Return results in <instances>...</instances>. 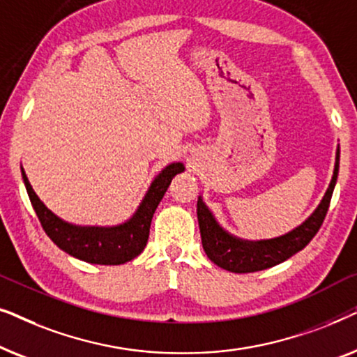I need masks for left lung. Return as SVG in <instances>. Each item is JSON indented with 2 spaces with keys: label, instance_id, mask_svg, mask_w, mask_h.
Segmentation results:
<instances>
[{
  "label": "left lung",
  "instance_id": "8db88e82",
  "mask_svg": "<svg viewBox=\"0 0 357 357\" xmlns=\"http://www.w3.org/2000/svg\"><path fill=\"white\" fill-rule=\"evenodd\" d=\"M340 169V149L336 151L335 172L331 178L330 187L326 190L324 199L315 209L314 214L307 219L304 224L296 227L286 236L270 238V241L248 242L241 238L232 237L216 222L213 214L206 208V204L198 198L197 214L199 232H202V242L206 255L213 263L224 270L232 273H253L271 268L278 263L287 260V258L302 250L315 234L319 232L324 219L328 211L331 195H333L336 178H338Z\"/></svg>",
  "mask_w": 357,
  "mask_h": 357
}]
</instances>
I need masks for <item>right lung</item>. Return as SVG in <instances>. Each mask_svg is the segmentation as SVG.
I'll return each mask as SVG.
<instances>
[{"mask_svg": "<svg viewBox=\"0 0 357 357\" xmlns=\"http://www.w3.org/2000/svg\"><path fill=\"white\" fill-rule=\"evenodd\" d=\"M183 164L180 162L167 165L151 183L135 216L115 227H81L65 222L38 199L24 170L22 180L33 211L53 243L82 261L96 263V265H121L133 260L144 250L155 208L167 192L172 178L183 172Z\"/></svg>", "mask_w": 357, "mask_h": 357, "instance_id": "add662e5", "label": "right lung"}]
</instances>
